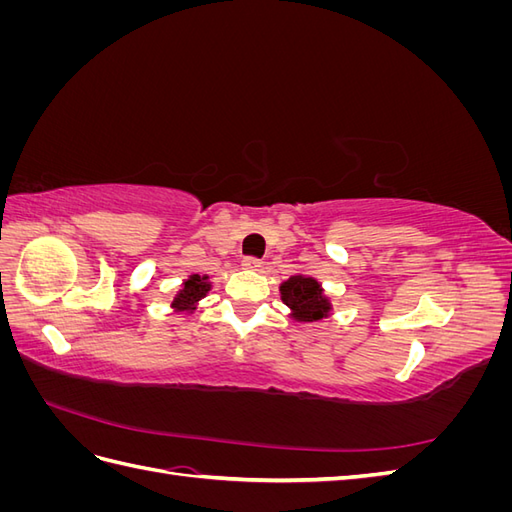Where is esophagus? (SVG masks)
<instances>
[{
	"mask_svg": "<svg viewBox=\"0 0 512 512\" xmlns=\"http://www.w3.org/2000/svg\"><path fill=\"white\" fill-rule=\"evenodd\" d=\"M241 267L247 269V271H260L262 262H260L258 258H254V256H245V258L241 260Z\"/></svg>",
	"mask_w": 512,
	"mask_h": 512,
	"instance_id": "1",
	"label": "esophagus"
}]
</instances>
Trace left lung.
Segmentation results:
<instances>
[{
	"label": "left lung",
	"mask_w": 512,
	"mask_h": 512,
	"mask_svg": "<svg viewBox=\"0 0 512 512\" xmlns=\"http://www.w3.org/2000/svg\"><path fill=\"white\" fill-rule=\"evenodd\" d=\"M282 301L290 309V318L297 322H316L331 316V301L316 277L292 275L280 286Z\"/></svg>",
	"instance_id": "8db88e82"
}]
</instances>
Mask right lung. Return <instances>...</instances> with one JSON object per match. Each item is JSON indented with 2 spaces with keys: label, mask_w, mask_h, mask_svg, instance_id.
<instances>
[{
  "label": "right lung",
  "mask_w": 512,
  "mask_h": 512,
  "mask_svg": "<svg viewBox=\"0 0 512 512\" xmlns=\"http://www.w3.org/2000/svg\"><path fill=\"white\" fill-rule=\"evenodd\" d=\"M211 290V282H209V275H190L188 280H183L179 292L175 294L173 303L170 307L175 309V312H196V307L200 303V299L207 297V292Z\"/></svg>",
  "instance_id": "obj_1"
}]
</instances>
